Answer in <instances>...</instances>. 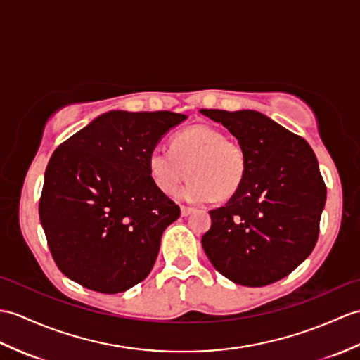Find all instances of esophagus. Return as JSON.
Returning <instances> with one entry per match:
<instances>
[{"instance_id":"34e87169","label":"esophagus","mask_w":360,"mask_h":360,"mask_svg":"<svg viewBox=\"0 0 360 360\" xmlns=\"http://www.w3.org/2000/svg\"><path fill=\"white\" fill-rule=\"evenodd\" d=\"M195 210L191 207H186V205H181V214L182 216H188L190 213H193Z\"/></svg>"}]
</instances>
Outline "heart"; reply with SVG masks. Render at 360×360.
Here are the masks:
<instances>
[{
	"label": "heart",
	"instance_id": "obj_1",
	"mask_svg": "<svg viewBox=\"0 0 360 360\" xmlns=\"http://www.w3.org/2000/svg\"><path fill=\"white\" fill-rule=\"evenodd\" d=\"M186 202L204 204L216 196L227 199L239 190L245 176L247 161L242 147L212 125L198 124L182 130L172 139V148L155 147L148 155V172L162 193L176 191Z\"/></svg>",
	"mask_w": 360,
	"mask_h": 360
}]
</instances>
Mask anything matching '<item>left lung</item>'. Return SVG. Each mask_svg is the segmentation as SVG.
Returning <instances> with one entry per match:
<instances>
[{"instance_id":"left-lung-1","label":"left lung","mask_w":360,"mask_h":360,"mask_svg":"<svg viewBox=\"0 0 360 360\" xmlns=\"http://www.w3.org/2000/svg\"><path fill=\"white\" fill-rule=\"evenodd\" d=\"M199 112L238 139L247 161L239 190L208 212L207 257L239 285L264 287L285 278L313 252L327 200L313 148L261 112Z\"/></svg>"}]
</instances>
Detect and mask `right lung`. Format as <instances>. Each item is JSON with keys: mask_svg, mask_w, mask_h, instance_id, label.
I'll return each mask as SVG.
<instances>
[{"mask_svg": "<svg viewBox=\"0 0 360 360\" xmlns=\"http://www.w3.org/2000/svg\"><path fill=\"white\" fill-rule=\"evenodd\" d=\"M186 120L173 112L110 110L55 150L39 219L67 278L115 295L152 271L162 233L181 210L150 176L148 155Z\"/></svg>", "mask_w": 360, "mask_h": 360, "instance_id": "obj_1", "label": "right lung"}]
</instances>
